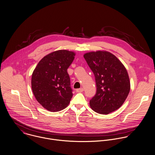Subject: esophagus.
I'll return each instance as SVG.
<instances>
[{
	"label": "esophagus",
	"mask_w": 155,
	"mask_h": 155,
	"mask_svg": "<svg viewBox=\"0 0 155 155\" xmlns=\"http://www.w3.org/2000/svg\"><path fill=\"white\" fill-rule=\"evenodd\" d=\"M76 91V92H78V93H82V92L84 91V88H79V89H77Z\"/></svg>",
	"instance_id": "1"
}]
</instances>
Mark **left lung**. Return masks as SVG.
<instances>
[{
	"label": "left lung",
	"mask_w": 155,
	"mask_h": 155,
	"mask_svg": "<svg viewBox=\"0 0 155 155\" xmlns=\"http://www.w3.org/2000/svg\"><path fill=\"white\" fill-rule=\"evenodd\" d=\"M84 57L94 74L97 87L96 94L90 101L91 108L104 115L116 110L130 89L126 68L114 54L105 51L88 52Z\"/></svg>",
	"instance_id": "8db88e82"
}]
</instances>
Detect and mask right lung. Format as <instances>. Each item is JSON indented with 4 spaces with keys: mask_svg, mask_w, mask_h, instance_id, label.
<instances>
[{
    "mask_svg": "<svg viewBox=\"0 0 155 155\" xmlns=\"http://www.w3.org/2000/svg\"><path fill=\"white\" fill-rule=\"evenodd\" d=\"M75 54L67 50L54 51L43 57L32 73L33 94L38 102L49 111H60L70 102L73 93L67 68Z\"/></svg>",
    "mask_w": 155,
    "mask_h": 155,
    "instance_id": "right-lung-1",
    "label": "right lung"
}]
</instances>
